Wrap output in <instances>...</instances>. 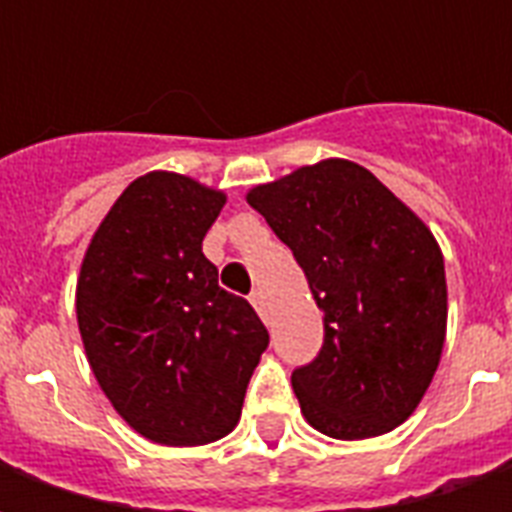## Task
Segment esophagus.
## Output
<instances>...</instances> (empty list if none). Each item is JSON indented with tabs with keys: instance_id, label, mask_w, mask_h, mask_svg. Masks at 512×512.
<instances>
[{
	"instance_id": "esophagus-1",
	"label": "esophagus",
	"mask_w": 512,
	"mask_h": 512,
	"mask_svg": "<svg viewBox=\"0 0 512 512\" xmlns=\"http://www.w3.org/2000/svg\"><path fill=\"white\" fill-rule=\"evenodd\" d=\"M249 301H252V307H255L260 315H266V296H263V290H252Z\"/></svg>"
}]
</instances>
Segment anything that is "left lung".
<instances>
[{
	"label": "left lung",
	"instance_id": "8db88e82",
	"mask_svg": "<svg viewBox=\"0 0 512 512\" xmlns=\"http://www.w3.org/2000/svg\"><path fill=\"white\" fill-rule=\"evenodd\" d=\"M304 268L323 345L293 370L304 419L332 439H370L411 417L447 332L444 257L425 222L345 158L246 194Z\"/></svg>",
	"mask_w": 512,
	"mask_h": 512
}]
</instances>
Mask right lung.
<instances>
[{"mask_svg":"<svg viewBox=\"0 0 512 512\" xmlns=\"http://www.w3.org/2000/svg\"><path fill=\"white\" fill-rule=\"evenodd\" d=\"M224 191L147 172L95 230L76 285L87 362L128 425L167 447L227 436L268 332L252 304L219 288L202 238Z\"/></svg>","mask_w":512,"mask_h":512,"instance_id":"obj_1","label":"right lung"}]
</instances>
